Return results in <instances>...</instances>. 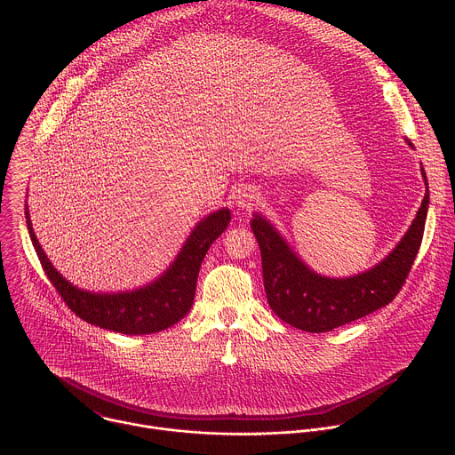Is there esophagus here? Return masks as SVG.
I'll return each instance as SVG.
<instances>
[{
  "label": "esophagus",
  "instance_id": "obj_1",
  "mask_svg": "<svg viewBox=\"0 0 455 455\" xmlns=\"http://www.w3.org/2000/svg\"><path fill=\"white\" fill-rule=\"evenodd\" d=\"M257 202V192L250 187H243L235 192V205L239 209H251Z\"/></svg>",
  "mask_w": 455,
  "mask_h": 455
}]
</instances>
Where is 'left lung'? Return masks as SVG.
Returning a JSON list of instances; mask_svg holds the SVG:
<instances>
[{
	"instance_id": "8db88e82",
	"label": "left lung",
	"mask_w": 455,
	"mask_h": 455,
	"mask_svg": "<svg viewBox=\"0 0 455 455\" xmlns=\"http://www.w3.org/2000/svg\"><path fill=\"white\" fill-rule=\"evenodd\" d=\"M407 144L412 148L411 140ZM421 174L427 194L407 234L383 261L353 277L335 279L313 272L281 232L255 212L250 227L261 248L265 291L274 313L297 330L326 333L391 302L402 290L423 239L430 198L423 169Z\"/></svg>"
}]
</instances>
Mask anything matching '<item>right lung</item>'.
Masks as SVG:
<instances>
[{"instance_id": "add662e5", "label": "right lung", "mask_w": 455, "mask_h": 455, "mask_svg": "<svg viewBox=\"0 0 455 455\" xmlns=\"http://www.w3.org/2000/svg\"><path fill=\"white\" fill-rule=\"evenodd\" d=\"M25 218L46 277L77 316L115 333L149 335L171 328L188 313L194 302V293H196V281L204 257L211 244L227 230L230 211L223 207L205 216L194 227L174 261L158 279L142 288L118 293L81 290L64 279L41 248L27 205Z\"/></svg>"}]
</instances>
